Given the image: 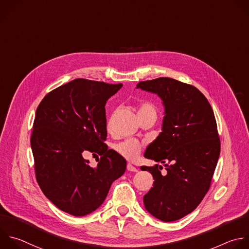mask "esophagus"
Returning <instances> with one entry per match:
<instances>
[{"label": "esophagus", "mask_w": 249, "mask_h": 249, "mask_svg": "<svg viewBox=\"0 0 249 249\" xmlns=\"http://www.w3.org/2000/svg\"><path fill=\"white\" fill-rule=\"evenodd\" d=\"M127 170L128 171H130V172H137L138 171V169L135 167V166H133L132 164H127Z\"/></svg>", "instance_id": "1"}]
</instances>
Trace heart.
Returning a JSON list of instances; mask_svg holds the SVG:
<instances>
[{
    "instance_id": "b5f03b06",
    "label": "heart",
    "mask_w": 249,
    "mask_h": 249,
    "mask_svg": "<svg viewBox=\"0 0 249 249\" xmlns=\"http://www.w3.org/2000/svg\"><path fill=\"white\" fill-rule=\"evenodd\" d=\"M143 113H154L156 114V108L153 105L149 104V103H142L138 107L137 109V114L141 115ZM111 127V121L109 120L107 123V129H110ZM115 150L122 155L123 157L129 159V160H133L135 159L141 152L142 150V144L133 139H129L126 140L124 142H121L117 144H115Z\"/></svg>"
}]
</instances>
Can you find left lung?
<instances>
[{
    "label": "left lung",
    "mask_w": 249,
    "mask_h": 249,
    "mask_svg": "<svg viewBox=\"0 0 249 249\" xmlns=\"http://www.w3.org/2000/svg\"><path fill=\"white\" fill-rule=\"evenodd\" d=\"M137 88L156 94L164 106L162 131L143 156L162 166H142L151 173L153 187L143 196L155 218L173 222L193 212L208 192L220 155V139L213 109L195 86L160 77L142 81Z\"/></svg>",
    "instance_id": "left-lung-1"
}]
</instances>
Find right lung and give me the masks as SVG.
Masks as SVG:
<instances>
[{"instance_id": "1", "label": "right lung", "mask_w": 249, "mask_h": 249, "mask_svg": "<svg viewBox=\"0 0 249 249\" xmlns=\"http://www.w3.org/2000/svg\"><path fill=\"white\" fill-rule=\"evenodd\" d=\"M122 86L78 78L47 94L37 107L30 141L36 179L44 195L70 215L98 209L126 170L125 158L105 143V107ZM87 151L101 155L97 168L82 157Z\"/></svg>"}]
</instances>
